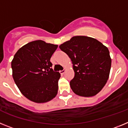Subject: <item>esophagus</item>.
<instances>
[{
  "mask_svg": "<svg viewBox=\"0 0 128 128\" xmlns=\"http://www.w3.org/2000/svg\"><path fill=\"white\" fill-rule=\"evenodd\" d=\"M60 72L61 74H64L65 73V70H61Z\"/></svg>",
  "mask_w": 128,
  "mask_h": 128,
  "instance_id": "1",
  "label": "esophagus"
}]
</instances>
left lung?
<instances>
[{"mask_svg": "<svg viewBox=\"0 0 128 128\" xmlns=\"http://www.w3.org/2000/svg\"><path fill=\"white\" fill-rule=\"evenodd\" d=\"M70 58L74 78L70 81L72 91L83 97L99 93L109 78L112 60L108 48L93 38L76 36L59 46Z\"/></svg>", "mask_w": 128, "mask_h": 128, "instance_id": "8db88e82", "label": "left lung"}]
</instances>
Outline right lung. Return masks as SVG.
I'll return each mask as SVG.
<instances>
[{
    "instance_id": "obj_1",
    "label": "right lung",
    "mask_w": 128,
    "mask_h": 128,
    "mask_svg": "<svg viewBox=\"0 0 128 128\" xmlns=\"http://www.w3.org/2000/svg\"><path fill=\"white\" fill-rule=\"evenodd\" d=\"M57 48V45L36 40L14 54L11 62L13 80L21 93L31 101L48 102L57 94L60 74L53 70L50 61Z\"/></svg>"
}]
</instances>
